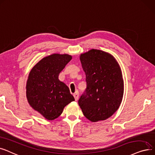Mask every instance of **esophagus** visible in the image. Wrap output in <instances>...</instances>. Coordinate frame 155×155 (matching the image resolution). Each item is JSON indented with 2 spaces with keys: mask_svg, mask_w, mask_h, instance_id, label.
I'll list each match as a JSON object with an SVG mask.
<instances>
[{
  "mask_svg": "<svg viewBox=\"0 0 155 155\" xmlns=\"http://www.w3.org/2000/svg\"><path fill=\"white\" fill-rule=\"evenodd\" d=\"M73 95H74V98H75V100L77 101L78 100V98H79V93H78V91H76Z\"/></svg>",
  "mask_w": 155,
  "mask_h": 155,
  "instance_id": "1",
  "label": "esophagus"
}]
</instances>
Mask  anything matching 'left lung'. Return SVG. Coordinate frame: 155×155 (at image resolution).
<instances>
[{"label": "left lung", "instance_id": "1", "mask_svg": "<svg viewBox=\"0 0 155 155\" xmlns=\"http://www.w3.org/2000/svg\"><path fill=\"white\" fill-rule=\"evenodd\" d=\"M86 74L85 92L78 104L84 115L93 122L105 120L119 108L124 80L119 63L110 54L91 49L80 55Z\"/></svg>", "mask_w": 155, "mask_h": 155}]
</instances>
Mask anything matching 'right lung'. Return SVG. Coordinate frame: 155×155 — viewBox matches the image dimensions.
I'll use <instances>...</instances> for the list:
<instances>
[{"mask_svg":"<svg viewBox=\"0 0 155 155\" xmlns=\"http://www.w3.org/2000/svg\"><path fill=\"white\" fill-rule=\"evenodd\" d=\"M72 59L68 54H54L43 58L31 69L26 83V98L35 110L48 120L59 117L74 98L58 75Z\"/></svg>","mask_w":155,"mask_h":155,"instance_id":"1","label":"right lung"}]
</instances>
